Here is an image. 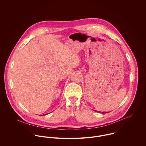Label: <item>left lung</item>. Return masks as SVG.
<instances>
[{
  "instance_id": "8db88e82",
  "label": "left lung",
  "mask_w": 146,
  "mask_h": 146,
  "mask_svg": "<svg viewBox=\"0 0 146 146\" xmlns=\"http://www.w3.org/2000/svg\"><path fill=\"white\" fill-rule=\"evenodd\" d=\"M102 113H106V112H102Z\"/></svg>"
}]
</instances>
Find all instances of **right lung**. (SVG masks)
Instances as JSON below:
<instances>
[{
	"mask_svg": "<svg viewBox=\"0 0 146 146\" xmlns=\"http://www.w3.org/2000/svg\"><path fill=\"white\" fill-rule=\"evenodd\" d=\"M45 115H46V114H45Z\"/></svg>",
	"mask_w": 146,
	"mask_h": 146,
	"instance_id": "add662e5",
	"label": "right lung"
}]
</instances>
